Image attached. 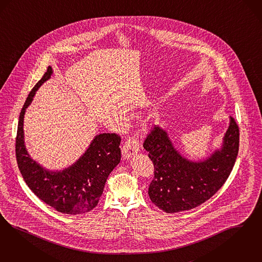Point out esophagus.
I'll return each instance as SVG.
<instances>
[{
	"mask_svg": "<svg viewBox=\"0 0 262 262\" xmlns=\"http://www.w3.org/2000/svg\"><path fill=\"white\" fill-rule=\"evenodd\" d=\"M139 148H140V143L137 136H132V137H129L126 142L124 143L121 149V154L124 158H129L132 155L137 154L139 151Z\"/></svg>",
	"mask_w": 262,
	"mask_h": 262,
	"instance_id": "1",
	"label": "esophagus"
}]
</instances>
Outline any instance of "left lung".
Segmentation results:
<instances>
[{
  "instance_id": "obj_1",
  "label": "left lung",
  "mask_w": 262,
  "mask_h": 262,
  "mask_svg": "<svg viewBox=\"0 0 262 262\" xmlns=\"http://www.w3.org/2000/svg\"><path fill=\"white\" fill-rule=\"evenodd\" d=\"M239 126L231 117L222 149L204 161L191 162L174 149L165 130L152 127L144 141L155 167L148 187L152 203L166 213H174L209 200L232 171L239 151Z\"/></svg>"
}]
</instances>
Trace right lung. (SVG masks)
Returning a JSON list of instances; mask_svg holds the SVG:
<instances>
[{"mask_svg": "<svg viewBox=\"0 0 262 262\" xmlns=\"http://www.w3.org/2000/svg\"><path fill=\"white\" fill-rule=\"evenodd\" d=\"M52 75L49 67L33 88L20 113L15 139L16 161L25 183L41 201L60 213H88L97 206L107 177L120 162L121 138L116 133L95 137L75 164L60 172H50L31 159L24 145L23 118L36 91Z\"/></svg>", "mask_w": 262, "mask_h": 262, "instance_id": "obj_1", "label": "right lung"}]
</instances>
